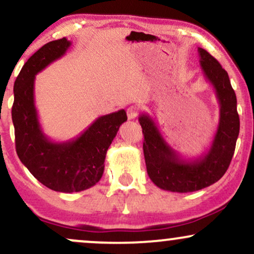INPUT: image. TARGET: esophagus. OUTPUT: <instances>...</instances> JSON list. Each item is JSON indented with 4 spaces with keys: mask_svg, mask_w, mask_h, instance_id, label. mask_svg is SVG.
I'll use <instances>...</instances> for the list:
<instances>
[{
    "mask_svg": "<svg viewBox=\"0 0 254 254\" xmlns=\"http://www.w3.org/2000/svg\"><path fill=\"white\" fill-rule=\"evenodd\" d=\"M127 118L129 119H135L137 116H138V108L135 105L130 106V108L127 109Z\"/></svg>",
    "mask_w": 254,
    "mask_h": 254,
    "instance_id": "obj_1",
    "label": "esophagus"
}]
</instances>
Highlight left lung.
<instances>
[{
  "mask_svg": "<svg viewBox=\"0 0 254 254\" xmlns=\"http://www.w3.org/2000/svg\"><path fill=\"white\" fill-rule=\"evenodd\" d=\"M197 52L201 68L214 87L220 106L218 129L208 150L200 157L186 160L168 144L150 116L142 114L138 118L149 177L158 188L176 193L196 191L218 182L230 167L239 136L237 97L227 72L203 48Z\"/></svg>",
  "mask_w": 254,
  "mask_h": 254,
  "instance_id": "8db88e82",
  "label": "left lung"
}]
</instances>
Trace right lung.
<instances>
[{
  "mask_svg": "<svg viewBox=\"0 0 254 254\" xmlns=\"http://www.w3.org/2000/svg\"><path fill=\"white\" fill-rule=\"evenodd\" d=\"M72 45L66 38L42 46L27 60L14 84L11 118L17 156L30 174L52 190L74 193L102 179L106 152L127 121V112L100 116L75 138L54 142L45 135L34 102L35 75L60 59Z\"/></svg>",
  "mask_w": 254,
  "mask_h": 254,
  "instance_id": "add662e5",
  "label": "right lung"
}]
</instances>
